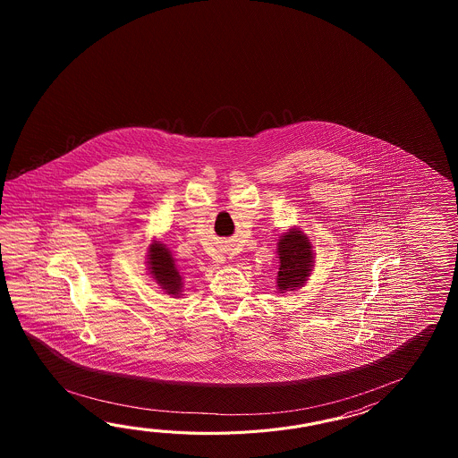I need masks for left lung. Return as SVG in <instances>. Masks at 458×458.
<instances>
[{
  "instance_id": "left-lung-1",
  "label": "left lung",
  "mask_w": 458,
  "mask_h": 458,
  "mask_svg": "<svg viewBox=\"0 0 458 458\" xmlns=\"http://www.w3.org/2000/svg\"><path fill=\"white\" fill-rule=\"evenodd\" d=\"M311 249L310 239L301 231L292 229L290 233H283L280 237V272L276 278L280 293L296 290L306 282L311 272Z\"/></svg>"
}]
</instances>
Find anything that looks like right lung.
<instances>
[{"instance_id":"obj_1","label":"right lung","mask_w":458,"mask_h":458,"mask_svg":"<svg viewBox=\"0 0 458 458\" xmlns=\"http://www.w3.org/2000/svg\"><path fill=\"white\" fill-rule=\"evenodd\" d=\"M148 265L150 273L157 283L165 290L168 294H178L182 290V276L175 267L172 253L168 252L164 243L154 242L148 250Z\"/></svg>"}]
</instances>
